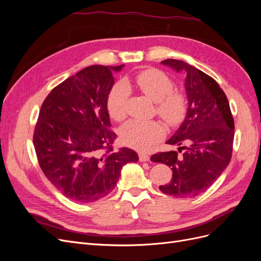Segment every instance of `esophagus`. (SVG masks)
<instances>
[{
  "label": "esophagus",
  "mask_w": 261,
  "mask_h": 261,
  "mask_svg": "<svg viewBox=\"0 0 261 261\" xmlns=\"http://www.w3.org/2000/svg\"><path fill=\"white\" fill-rule=\"evenodd\" d=\"M139 161L141 162H146V161H149V155L147 153H139Z\"/></svg>",
  "instance_id": "34e87169"
}]
</instances>
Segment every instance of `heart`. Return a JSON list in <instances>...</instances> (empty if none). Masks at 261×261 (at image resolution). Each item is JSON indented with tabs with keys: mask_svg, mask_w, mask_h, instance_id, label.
<instances>
[{
	"mask_svg": "<svg viewBox=\"0 0 261 261\" xmlns=\"http://www.w3.org/2000/svg\"><path fill=\"white\" fill-rule=\"evenodd\" d=\"M139 90L156 103V113L169 125H178L187 112V100L183 93L174 91L175 85L161 70L154 68L140 72L136 78ZM129 89L125 83H117L110 91L107 100L109 115L120 122L126 116V101ZM125 145L138 150L149 148L164 135L163 126L156 121L132 120L120 130Z\"/></svg>",
	"mask_w": 261,
	"mask_h": 261,
	"instance_id": "heart-1",
	"label": "heart"
}]
</instances>
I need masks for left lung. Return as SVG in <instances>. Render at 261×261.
Listing matches in <instances>:
<instances>
[{
  "label": "left lung",
  "mask_w": 261,
  "mask_h": 261,
  "mask_svg": "<svg viewBox=\"0 0 261 261\" xmlns=\"http://www.w3.org/2000/svg\"><path fill=\"white\" fill-rule=\"evenodd\" d=\"M161 64L184 72L188 109L184 122L168 141L176 151L155 153L151 161L169 165L172 179L159 188L164 194L187 198L203 193L230 163L234 140V120L224 91L209 75L179 60Z\"/></svg>",
  "instance_id": "obj_1"
}]
</instances>
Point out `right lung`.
<instances>
[{
    "label": "right lung",
    "instance_id": "obj_1",
    "mask_svg": "<svg viewBox=\"0 0 261 261\" xmlns=\"http://www.w3.org/2000/svg\"><path fill=\"white\" fill-rule=\"evenodd\" d=\"M124 65L85 67L48 94L34 133L38 162L54 187L77 202H92L112 192L123 165L137 162L132 149L113 151L107 100L114 73Z\"/></svg>",
    "mask_w": 261,
    "mask_h": 261
}]
</instances>
